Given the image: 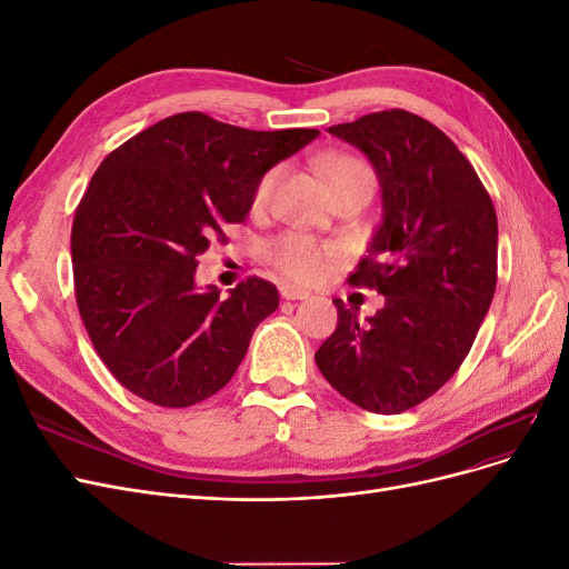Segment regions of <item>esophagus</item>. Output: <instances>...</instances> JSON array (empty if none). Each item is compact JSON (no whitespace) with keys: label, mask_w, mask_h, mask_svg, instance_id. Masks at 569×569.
I'll list each match as a JSON object with an SVG mask.
<instances>
[{"label":"esophagus","mask_w":569,"mask_h":569,"mask_svg":"<svg viewBox=\"0 0 569 569\" xmlns=\"http://www.w3.org/2000/svg\"><path fill=\"white\" fill-rule=\"evenodd\" d=\"M280 295L282 299H289V301H301V299H308L311 297V291L308 289H301V287H295V284H280Z\"/></svg>","instance_id":"esophagus-1"}]
</instances>
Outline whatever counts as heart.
<instances>
[{
  "mask_svg": "<svg viewBox=\"0 0 569 569\" xmlns=\"http://www.w3.org/2000/svg\"><path fill=\"white\" fill-rule=\"evenodd\" d=\"M325 178L330 187L353 182V180H370L372 182V170L358 159L337 157L325 166ZM278 180H280V170L278 168L268 170L253 192L256 206L268 203ZM268 253H270V261L278 266L284 274H289L291 280H301V282H311V280L322 278L325 270L332 263V249H327V247L313 242V239L301 237V234L278 237L270 244Z\"/></svg>",
  "mask_w": 569,
  "mask_h": 569,
  "instance_id": "heart-1",
  "label": "heart"
}]
</instances>
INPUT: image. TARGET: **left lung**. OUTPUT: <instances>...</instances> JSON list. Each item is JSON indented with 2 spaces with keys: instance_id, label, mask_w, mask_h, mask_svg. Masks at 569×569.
<instances>
[{
  "instance_id": "8db88e82",
  "label": "left lung",
  "mask_w": 569,
  "mask_h": 569,
  "mask_svg": "<svg viewBox=\"0 0 569 569\" xmlns=\"http://www.w3.org/2000/svg\"><path fill=\"white\" fill-rule=\"evenodd\" d=\"M372 163L382 220L351 284L385 306L360 320L335 299L339 322L316 351L343 399L380 416L408 410L451 380L496 291L498 222L470 161L429 120L403 109L327 128Z\"/></svg>"
}]
</instances>
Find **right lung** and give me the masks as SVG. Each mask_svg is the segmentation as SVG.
<instances>
[{
	"instance_id": "add662e5",
	"label": "right lung",
	"mask_w": 569,
	"mask_h": 569,
	"mask_svg": "<svg viewBox=\"0 0 569 569\" xmlns=\"http://www.w3.org/2000/svg\"><path fill=\"white\" fill-rule=\"evenodd\" d=\"M320 132H258L176 113L101 161L71 230L76 299L99 358L140 399L187 408L226 387L280 306L249 278L222 299L197 287V256L242 222L272 166Z\"/></svg>"
}]
</instances>
